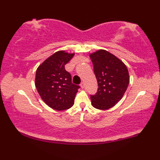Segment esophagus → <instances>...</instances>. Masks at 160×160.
I'll return each instance as SVG.
<instances>
[{"label":"esophagus","instance_id":"1","mask_svg":"<svg viewBox=\"0 0 160 160\" xmlns=\"http://www.w3.org/2000/svg\"><path fill=\"white\" fill-rule=\"evenodd\" d=\"M80 87H81V88H82V89H84V88L85 87V84H84V82H82V83L80 84Z\"/></svg>","mask_w":160,"mask_h":160}]
</instances>
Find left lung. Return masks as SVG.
I'll return each mask as SVG.
<instances>
[{
	"label": "left lung",
	"instance_id": "1",
	"mask_svg": "<svg viewBox=\"0 0 160 160\" xmlns=\"http://www.w3.org/2000/svg\"><path fill=\"white\" fill-rule=\"evenodd\" d=\"M98 81V92L91 96L92 106L107 110L120 101L129 84L128 71L118 57L104 49L89 54Z\"/></svg>",
	"mask_w": 160,
	"mask_h": 160
}]
</instances>
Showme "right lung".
Segmentation results:
<instances>
[{
  "instance_id": "add662e5",
  "label": "right lung",
  "mask_w": 160,
  "mask_h": 160,
  "mask_svg": "<svg viewBox=\"0 0 160 160\" xmlns=\"http://www.w3.org/2000/svg\"><path fill=\"white\" fill-rule=\"evenodd\" d=\"M74 54L58 51L47 58L37 68L36 89L45 103L57 111L69 109L72 107L80 88L71 82V74L64 68Z\"/></svg>"
}]
</instances>
